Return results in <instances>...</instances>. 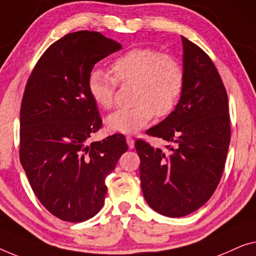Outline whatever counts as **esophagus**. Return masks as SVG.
Masks as SVG:
<instances>
[{"mask_svg": "<svg viewBox=\"0 0 256 256\" xmlns=\"http://www.w3.org/2000/svg\"><path fill=\"white\" fill-rule=\"evenodd\" d=\"M126 142H128V146L130 150L134 148V139H133L132 136H126Z\"/></svg>", "mask_w": 256, "mask_h": 256, "instance_id": "1", "label": "esophagus"}]
</instances>
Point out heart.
Segmentation results:
<instances>
[{
	"mask_svg": "<svg viewBox=\"0 0 256 256\" xmlns=\"http://www.w3.org/2000/svg\"><path fill=\"white\" fill-rule=\"evenodd\" d=\"M112 78L100 70H92L88 76V92L100 108L110 109L114 103L118 84H133L130 109L118 110L106 118L109 131L131 134L142 130L154 114L168 116L182 94L184 73L174 56L154 48H133L111 62Z\"/></svg>",
	"mask_w": 256,
	"mask_h": 256,
	"instance_id": "obj_1",
	"label": "heart"
}]
</instances>
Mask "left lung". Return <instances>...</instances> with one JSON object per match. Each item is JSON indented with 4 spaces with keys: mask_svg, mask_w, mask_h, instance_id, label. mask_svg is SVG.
Wrapping results in <instances>:
<instances>
[{
    "mask_svg": "<svg viewBox=\"0 0 256 256\" xmlns=\"http://www.w3.org/2000/svg\"><path fill=\"white\" fill-rule=\"evenodd\" d=\"M182 38V94L172 112L147 134L172 146L154 148L136 142L140 180L147 204L166 217L198 210L214 192L228 156V94L212 60L196 44Z\"/></svg>",
    "mask_w": 256,
    "mask_h": 256,
    "instance_id": "8db88e82",
    "label": "left lung"
}]
</instances>
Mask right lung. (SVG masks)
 Wrapping results in <instances>:
<instances>
[{"label":"right lung","instance_id":"1","mask_svg":"<svg viewBox=\"0 0 256 256\" xmlns=\"http://www.w3.org/2000/svg\"><path fill=\"white\" fill-rule=\"evenodd\" d=\"M120 48L100 32L68 34L46 50L25 87L20 164L36 196L61 220H88L102 208L106 176L128 150L123 134L88 140L102 126L88 76Z\"/></svg>","mask_w":256,"mask_h":256}]
</instances>
